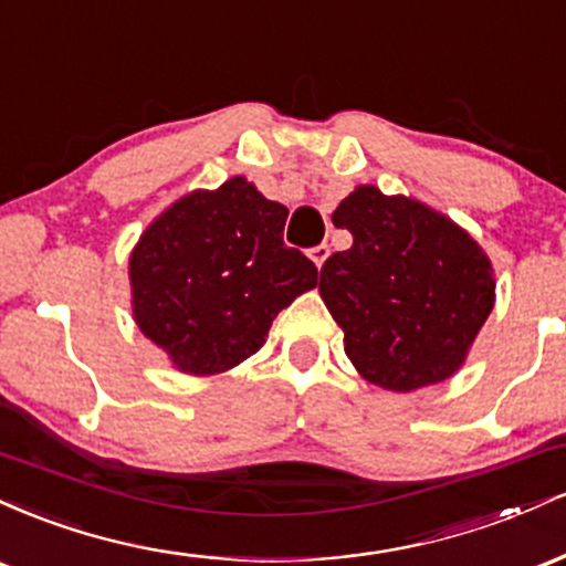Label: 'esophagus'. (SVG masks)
I'll use <instances>...</instances> for the list:
<instances>
[{"label": "esophagus", "mask_w": 566, "mask_h": 566, "mask_svg": "<svg viewBox=\"0 0 566 566\" xmlns=\"http://www.w3.org/2000/svg\"><path fill=\"white\" fill-rule=\"evenodd\" d=\"M327 258H329V247L327 244H319V247H314V250H311V261L316 263V269H322Z\"/></svg>", "instance_id": "34e87169"}]
</instances>
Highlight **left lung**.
<instances>
[{
    "instance_id": "left-lung-1",
    "label": "left lung",
    "mask_w": 566,
    "mask_h": 566,
    "mask_svg": "<svg viewBox=\"0 0 566 566\" xmlns=\"http://www.w3.org/2000/svg\"><path fill=\"white\" fill-rule=\"evenodd\" d=\"M333 223L354 244L327 258L319 292L356 373L396 394L452 378L495 305V271L476 239L375 186H356Z\"/></svg>"
}]
</instances>
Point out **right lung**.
Segmentation results:
<instances>
[{
    "mask_svg": "<svg viewBox=\"0 0 566 566\" xmlns=\"http://www.w3.org/2000/svg\"><path fill=\"white\" fill-rule=\"evenodd\" d=\"M287 207L237 175L186 193L129 252L133 316L186 375L226 373L269 337L271 322L316 287V265L284 244Z\"/></svg>",
    "mask_w": 566,
    "mask_h": 566,
    "instance_id": "1",
    "label": "right lung"
}]
</instances>
